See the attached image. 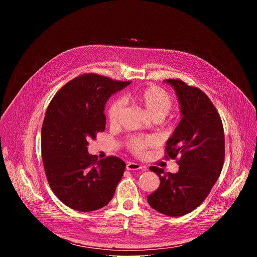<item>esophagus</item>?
Masks as SVG:
<instances>
[{"instance_id":"1","label":"esophagus","mask_w":257,"mask_h":257,"mask_svg":"<svg viewBox=\"0 0 257 257\" xmlns=\"http://www.w3.org/2000/svg\"><path fill=\"white\" fill-rule=\"evenodd\" d=\"M126 169H127V170H129V171H136V170L144 171V168H143L141 165H139V164H137V163H133V162H129V163H127V165H126Z\"/></svg>"}]
</instances>
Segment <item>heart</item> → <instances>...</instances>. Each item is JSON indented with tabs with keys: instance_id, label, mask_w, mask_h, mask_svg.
<instances>
[{
	"instance_id": "b5f03b06",
	"label": "heart",
	"mask_w": 257,
	"mask_h": 257,
	"mask_svg": "<svg viewBox=\"0 0 257 257\" xmlns=\"http://www.w3.org/2000/svg\"><path fill=\"white\" fill-rule=\"evenodd\" d=\"M132 99L141 105L145 112L154 118H165L173 106V100L169 93L162 88L151 86L143 90L137 91L131 95ZM123 103L120 99L113 100L107 108V117L109 122L116 124L120 118ZM153 141L151 139L135 138L129 142L130 149L137 154H140L146 146H149Z\"/></svg>"
}]
</instances>
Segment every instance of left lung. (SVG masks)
Instances as JSON below:
<instances>
[{"instance_id": "left-lung-1", "label": "left lung", "mask_w": 257, "mask_h": 257, "mask_svg": "<svg viewBox=\"0 0 257 257\" xmlns=\"http://www.w3.org/2000/svg\"><path fill=\"white\" fill-rule=\"evenodd\" d=\"M178 97L181 121L167 140V158L178 161L176 174L158 167L159 188L148 197L150 205L169 216H181L199 206L222 172L225 134L221 118L207 95L181 80L166 79Z\"/></svg>"}]
</instances>
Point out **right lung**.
Segmentation results:
<instances>
[{"instance_id":"add662e5","label":"right lung","mask_w":257,"mask_h":257,"mask_svg":"<svg viewBox=\"0 0 257 257\" xmlns=\"http://www.w3.org/2000/svg\"><path fill=\"white\" fill-rule=\"evenodd\" d=\"M130 83L81 75L65 84L48 106L42 127L44 168L56 196L72 209H99L115 194L125 163L117 157L96 161L87 145L104 131L107 99Z\"/></svg>"}]
</instances>
